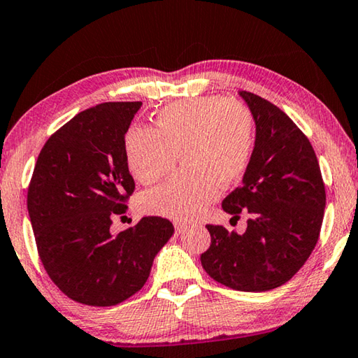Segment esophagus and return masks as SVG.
Here are the masks:
<instances>
[{"label": "esophagus", "mask_w": 358, "mask_h": 358, "mask_svg": "<svg viewBox=\"0 0 358 358\" xmlns=\"http://www.w3.org/2000/svg\"><path fill=\"white\" fill-rule=\"evenodd\" d=\"M174 228H176V233H184V231L187 229V224L185 223H180V222H176L174 223Z\"/></svg>", "instance_id": "1"}]
</instances>
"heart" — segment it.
I'll return each mask as SVG.
<instances>
[{
    "instance_id": "1",
    "label": "heart",
    "mask_w": 358,
    "mask_h": 358,
    "mask_svg": "<svg viewBox=\"0 0 358 358\" xmlns=\"http://www.w3.org/2000/svg\"><path fill=\"white\" fill-rule=\"evenodd\" d=\"M253 150V117L234 100L193 97L163 108L155 130L135 127L125 136V159L134 178L152 184L176 163L185 166L141 198L149 214L187 222L196 218L218 187L245 173Z\"/></svg>"
}]
</instances>
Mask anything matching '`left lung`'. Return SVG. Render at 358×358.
<instances>
[{
	"label": "left lung",
	"mask_w": 358,
	"mask_h": 358,
	"mask_svg": "<svg viewBox=\"0 0 358 358\" xmlns=\"http://www.w3.org/2000/svg\"><path fill=\"white\" fill-rule=\"evenodd\" d=\"M256 135L242 185L223 199L224 212L248 215L243 234L206 224L210 247L201 255L210 278L236 291L261 292L289 281L316 247L325 189L315 150L278 106L239 91Z\"/></svg>",
	"instance_id": "left-lung-1"
}]
</instances>
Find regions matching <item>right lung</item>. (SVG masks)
Wrapping results in <instances>:
<instances>
[{
	"mask_svg": "<svg viewBox=\"0 0 358 358\" xmlns=\"http://www.w3.org/2000/svg\"><path fill=\"white\" fill-rule=\"evenodd\" d=\"M141 102H108L73 116L48 138L28 189V214L48 277L75 302L111 306L144 286L154 258L174 233L143 217L111 233L135 190L125 134Z\"/></svg>",
	"mask_w": 358,
	"mask_h": 358,
	"instance_id": "add662e5",
	"label": "right lung"
}]
</instances>
